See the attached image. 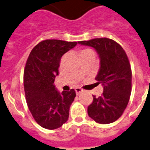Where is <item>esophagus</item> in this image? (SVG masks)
Wrapping results in <instances>:
<instances>
[{"label":"esophagus","instance_id":"1","mask_svg":"<svg viewBox=\"0 0 150 150\" xmlns=\"http://www.w3.org/2000/svg\"><path fill=\"white\" fill-rule=\"evenodd\" d=\"M75 92H76V94H79L80 93H81L83 91L82 89H81V88H79V87H78V88H75Z\"/></svg>","mask_w":150,"mask_h":150}]
</instances>
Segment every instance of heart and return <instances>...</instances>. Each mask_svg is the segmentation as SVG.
<instances>
[{"mask_svg":"<svg viewBox=\"0 0 150 150\" xmlns=\"http://www.w3.org/2000/svg\"><path fill=\"white\" fill-rule=\"evenodd\" d=\"M90 51H92V50H90V49H85V50H83L82 51H81V54L85 53V52H90Z\"/></svg>","mask_w":150,"mask_h":150,"instance_id":"b5f03b06","label":"heart"}]
</instances>
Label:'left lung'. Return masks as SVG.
Masks as SVG:
<instances>
[{"label": "left lung", "instance_id": "obj_1", "mask_svg": "<svg viewBox=\"0 0 150 150\" xmlns=\"http://www.w3.org/2000/svg\"><path fill=\"white\" fill-rule=\"evenodd\" d=\"M93 47L100 58V69L96 79L104 87L101 96L93 95L88 114L98 124L116 121L123 114L131 94L132 71L128 57L120 44L108 38L79 41Z\"/></svg>", "mask_w": 150, "mask_h": 150}]
</instances>
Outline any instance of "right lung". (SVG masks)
Segmentation results:
<instances>
[{"label": "right lung", "mask_w": 150, "mask_h": 150, "mask_svg": "<svg viewBox=\"0 0 150 150\" xmlns=\"http://www.w3.org/2000/svg\"><path fill=\"white\" fill-rule=\"evenodd\" d=\"M76 45L77 42L43 40L33 49L26 61L23 73L26 103L36 123L45 129H57L69 119L75 90L59 93L53 83L62 56Z\"/></svg>", "instance_id": "obj_1"}]
</instances>
